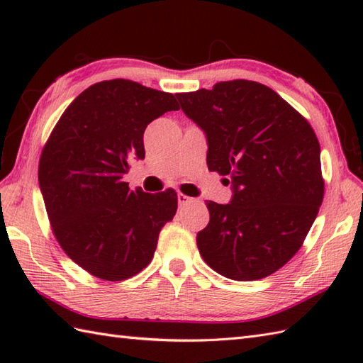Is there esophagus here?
Returning <instances> with one entry per match:
<instances>
[{"label": "esophagus", "mask_w": 363, "mask_h": 363, "mask_svg": "<svg viewBox=\"0 0 363 363\" xmlns=\"http://www.w3.org/2000/svg\"><path fill=\"white\" fill-rule=\"evenodd\" d=\"M177 203H179V206H184V204H189L191 203V198L184 195V194H177Z\"/></svg>", "instance_id": "obj_1"}]
</instances>
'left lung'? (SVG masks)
<instances>
[{
    "label": "left lung",
    "mask_w": 363,
    "mask_h": 363,
    "mask_svg": "<svg viewBox=\"0 0 363 363\" xmlns=\"http://www.w3.org/2000/svg\"><path fill=\"white\" fill-rule=\"evenodd\" d=\"M176 96L204 129L207 168L234 186L229 204L207 203L211 220L196 235L199 254L228 279L273 274L303 246L325 196L311 123L256 81L217 82Z\"/></svg>",
    "instance_id": "obj_1"
}]
</instances>
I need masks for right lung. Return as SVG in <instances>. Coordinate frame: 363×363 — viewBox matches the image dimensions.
Returning <instances> with one entry per match:
<instances>
[{"mask_svg":"<svg viewBox=\"0 0 363 363\" xmlns=\"http://www.w3.org/2000/svg\"><path fill=\"white\" fill-rule=\"evenodd\" d=\"M179 111L173 94L129 79L101 81L76 96L46 140L38 184L51 230L64 252L91 276L125 281L148 267L177 195L130 190L123 176L145 157L152 120Z\"/></svg>","mask_w":363,"mask_h":363,"instance_id":"1","label":"right lung"}]
</instances>
